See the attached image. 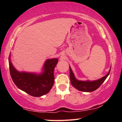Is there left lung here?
I'll return each mask as SVG.
<instances>
[{
	"mask_svg": "<svg viewBox=\"0 0 122 122\" xmlns=\"http://www.w3.org/2000/svg\"><path fill=\"white\" fill-rule=\"evenodd\" d=\"M70 71V79H71V82L72 86L78 90L86 92H91L94 91L95 90L97 89L104 82L106 78H107L108 75L109 74L111 69H110L109 72L106 76H103L101 79L97 80L94 81H78L76 79L74 75L73 74L71 68L69 66Z\"/></svg>",
	"mask_w": 122,
	"mask_h": 122,
	"instance_id": "obj_1",
	"label": "left lung"
}]
</instances>
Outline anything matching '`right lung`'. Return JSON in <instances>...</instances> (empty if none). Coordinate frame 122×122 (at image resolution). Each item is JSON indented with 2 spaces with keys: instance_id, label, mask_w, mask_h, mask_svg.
Listing matches in <instances>:
<instances>
[{
  "instance_id": "add662e5",
  "label": "right lung",
  "mask_w": 122,
  "mask_h": 122,
  "mask_svg": "<svg viewBox=\"0 0 122 122\" xmlns=\"http://www.w3.org/2000/svg\"><path fill=\"white\" fill-rule=\"evenodd\" d=\"M57 59H48L42 74L19 72L9 61V71L13 81L16 86L33 97L42 96L50 91L54 84V70L58 62Z\"/></svg>"
}]
</instances>
